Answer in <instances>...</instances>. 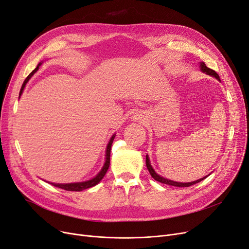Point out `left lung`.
I'll list each match as a JSON object with an SVG mask.
<instances>
[{
  "mask_svg": "<svg viewBox=\"0 0 249 249\" xmlns=\"http://www.w3.org/2000/svg\"><path fill=\"white\" fill-rule=\"evenodd\" d=\"M200 68H201V70H202L203 72H205V73L209 74V75H212V76H214L215 78L220 80V76L218 75V73L215 72L214 70H213V69L209 68V67L207 66V65H205L203 62H201V63H200ZM145 164H146L147 170L149 171L151 177H153L155 180H157V181H159V182H160V183H164V184L172 185V186H177V187H188V186H191V185H193V184H196V183H198V182L202 181L203 179L207 178V176H205V177H203V178H201V179H198V180H196V181H193V182H188V183H180V182H175V181H172V180L165 179V178H163V177H160V175H158L157 173L154 171L153 167L150 166V164H149V160H148V157H147V156H146V160H145Z\"/></svg>",
  "mask_w": 249,
  "mask_h": 249,
  "instance_id": "1",
  "label": "left lung"
}]
</instances>
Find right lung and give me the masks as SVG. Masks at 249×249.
<instances>
[{
	"instance_id": "add662e5",
	"label": "right lung",
	"mask_w": 249,
	"mask_h": 249,
	"mask_svg": "<svg viewBox=\"0 0 249 249\" xmlns=\"http://www.w3.org/2000/svg\"><path fill=\"white\" fill-rule=\"evenodd\" d=\"M40 65V64H39ZM39 65H37V67L32 71L28 76L26 77V79L24 80L22 86H21V89H20V92H19V96L21 95V93H22L23 91V89L24 86L26 84V82L29 80V78L34 75L35 72H36V70L38 69V66ZM115 138V135L112 136V138L110 139V142L109 144H107V157H106V163L102 169V171L99 173L98 175H96L94 178H92L91 180H89V181H85V182H80V183H69V184H55V183H51V184H53V186L56 187H59V188H62L64 190H68V191H82L84 189H88V188H90L94 185L98 184V183L104 178V176L106 175V173L107 171V169H109L110 167V157H111V147H112V143H113V140Z\"/></svg>"
}]
</instances>
